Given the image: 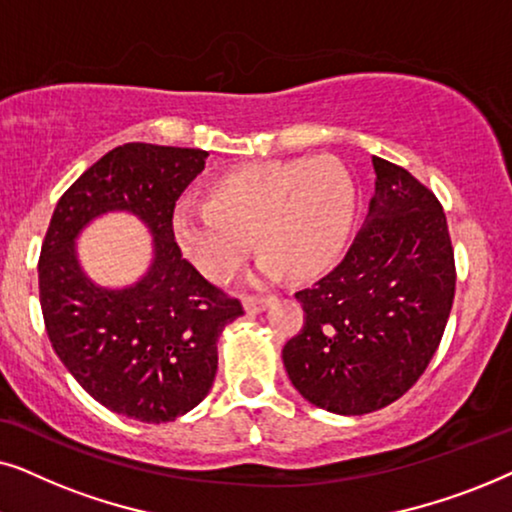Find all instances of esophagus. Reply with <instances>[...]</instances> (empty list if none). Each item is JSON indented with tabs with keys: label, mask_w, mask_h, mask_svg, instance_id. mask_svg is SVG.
I'll list each match as a JSON object with an SVG mask.
<instances>
[{
	"label": "esophagus",
	"mask_w": 512,
	"mask_h": 512,
	"mask_svg": "<svg viewBox=\"0 0 512 512\" xmlns=\"http://www.w3.org/2000/svg\"><path fill=\"white\" fill-rule=\"evenodd\" d=\"M268 303H270V298H258V296H247L242 300L244 310H247L249 314H261L265 307H268Z\"/></svg>",
	"instance_id": "34e87169"
}]
</instances>
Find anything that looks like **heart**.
I'll return each mask as SVG.
<instances>
[{"label": "heart", "instance_id": "heart-1", "mask_svg": "<svg viewBox=\"0 0 512 512\" xmlns=\"http://www.w3.org/2000/svg\"><path fill=\"white\" fill-rule=\"evenodd\" d=\"M354 184L331 156L268 160L237 167L214 181L209 202H181L172 228L179 247L212 282H228L251 247L261 275L314 277L345 247Z\"/></svg>", "mask_w": 512, "mask_h": 512}]
</instances>
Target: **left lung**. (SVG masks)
Instances as JSON below:
<instances>
[{"instance_id":"left-lung-1","label":"left lung","mask_w":512,"mask_h":512,"mask_svg":"<svg viewBox=\"0 0 512 512\" xmlns=\"http://www.w3.org/2000/svg\"><path fill=\"white\" fill-rule=\"evenodd\" d=\"M373 170L366 221L338 268L296 293L305 324L282 349L298 394L335 415L380 410L422 377L457 282L436 195L389 160Z\"/></svg>"}]
</instances>
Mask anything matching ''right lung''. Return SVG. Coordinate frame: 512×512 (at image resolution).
<instances>
[{
    "label": "right lung",
    "instance_id": "1",
    "mask_svg": "<svg viewBox=\"0 0 512 512\" xmlns=\"http://www.w3.org/2000/svg\"><path fill=\"white\" fill-rule=\"evenodd\" d=\"M207 156L116 146L67 188L41 244L39 300L55 354L97 403L146 424L172 422L209 394L219 335L244 314L174 240V205ZM109 211L137 215L154 237L150 270L121 290L93 283L75 254L80 230Z\"/></svg>",
    "mask_w": 512,
    "mask_h": 512
}]
</instances>
